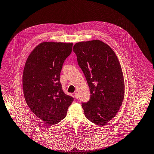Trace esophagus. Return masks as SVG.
<instances>
[{
    "instance_id": "34e87169",
    "label": "esophagus",
    "mask_w": 154,
    "mask_h": 154,
    "mask_svg": "<svg viewBox=\"0 0 154 154\" xmlns=\"http://www.w3.org/2000/svg\"><path fill=\"white\" fill-rule=\"evenodd\" d=\"M74 97H75V99H78V98H79V96H78V94H77V92H75V93L74 94Z\"/></svg>"
}]
</instances>
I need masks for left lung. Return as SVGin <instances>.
Masks as SVG:
<instances>
[{
  "label": "left lung",
  "instance_id": "obj_1",
  "mask_svg": "<svg viewBox=\"0 0 154 154\" xmlns=\"http://www.w3.org/2000/svg\"><path fill=\"white\" fill-rule=\"evenodd\" d=\"M72 50L91 91L90 100L82 105L85 115L91 122L104 125L116 115L124 98L120 62L112 48L100 40L77 42Z\"/></svg>",
  "mask_w": 154,
  "mask_h": 154
}]
</instances>
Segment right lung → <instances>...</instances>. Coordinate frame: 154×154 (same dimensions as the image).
<instances>
[{
	"label": "right lung",
	"mask_w": 154,
	"mask_h": 154,
	"mask_svg": "<svg viewBox=\"0 0 154 154\" xmlns=\"http://www.w3.org/2000/svg\"><path fill=\"white\" fill-rule=\"evenodd\" d=\"M72 43L43 42L29 55L23 70V88L31 111L50 125L63 119L74 98L66 95L60 82L63 63Z\"/></svg>",
	"instance_id": "1"
}]
</instances>
